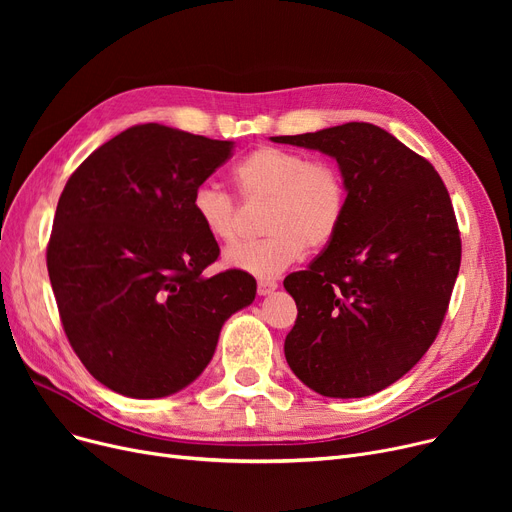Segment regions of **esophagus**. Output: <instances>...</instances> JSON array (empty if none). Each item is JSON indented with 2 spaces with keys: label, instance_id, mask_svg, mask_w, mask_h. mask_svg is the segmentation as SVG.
Masks as SVG:
<instances>
[{
  "label": "esophagus",
  "instance_id": "34e87169",
  "mask_svg": "<svg viewBox=\"0 0 512 512\" xmlns=\"http://www.w3.org/2000/svg\"><path fill=\"white\" fill-rule=\"evenodd\" d=\"M276 288H278L276 282H265V280L257 282V294H259V297H267V294H272Z\"/></svg>",
  "mask_w": 512,
  "mask_h": 512
}]
</instances>
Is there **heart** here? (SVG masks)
<instances>
[{"mask_svg": "<svg viewBox=\"0 0 512 512\" xmlns=\"http://www.w3.org/2000/svg\"><path fill=\"white\" fill-rule=\"evenodd\" d=\"M240 195L270 201L259 242L238 245L224 255L230 270L261 280L278 278L305 249L317 251L336 238L346 213V184L340 170L324 159L278 147H259L234 170ZM191 209L199 226L218 245L238 238V207L218 184L195 188Z\"/></svg>", "mask_w": 512, "mask_h": 512, "instance_id": "1", "label": "heart"}]
</instances>
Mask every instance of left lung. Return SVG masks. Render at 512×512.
I'll use <instances>...</instances> for the list:
<instances>
[{
	"label": "left lung",
	"instance_id": "left-lung-1",
	"mask_svg": "<svg viewBox=\"0 0 512 512\" xmlns=\"http://www.w3.org/2000/svg\"><path fill=\"white\" fill-rule=\"evenodd\" d=\"M272 141L330 155L346 184L336 238L284 280L299 309L284 342L288 367L321 396L380 392L432 346L459 276L446 186L427 159L367 122Z\"/></svg>",
	"mask_w": 512,
	"mask_h": 512
}]
</instances>
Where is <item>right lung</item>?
<instances>
[{
    "instance_id": "add662e5",
    "label": "right lung",
    "mask_w": 512,
    "mask_h": 512,
    "mask_svg": "<svg viewBox=\"0 0 512 512\" xmlns=\"http://www.w3.org/2000/svg\"><path fill=\"white\" fill-rule=\"evenodd\" d=\"M172 126H132L93 151L58 201L47 272L64 332L97 382L164 398L209 365L224 321L255 301L253 276H205L220 255L191 199L232 155Z\"/></svg>"
}]
</instances>
